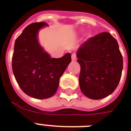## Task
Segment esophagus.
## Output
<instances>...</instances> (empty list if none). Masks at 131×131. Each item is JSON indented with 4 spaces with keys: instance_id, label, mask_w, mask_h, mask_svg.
I'll return each mask as SVG.
<instances>
[{
    "instance_id": "1",
    "label": "esophagus",
    "mask_w": 131,
    "mask_h": 131,
    "mask_svg": "<svg viewBox=\"0 0 131 131\" xmlns=\"http://www.w3.org/2000/svg\"><path fill=\"white\" fill-rule=\"evenodd\" d=\"M71 58H72V60H73V61H75L76 60H77V56H76V53H72Z\"/></svg>"
}]
</instances>
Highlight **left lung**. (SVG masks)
<instances>
[{
	"label": "left lung",
	"mask_w": 131,
	"mask_h": 131,
	"mask_svg": "<svg viewBox=\"0 0 131 131\" xmlns=\"http://www.w3.org/2000/svg\"><path fill=\"white\" fill-rule=\"evenodd\" d=\"M80 71L79 82L84 95L101 99L116 90L123 69V59L118 42L109 32L89 38L77 53Z\"/></svg>",
	"instance_id": "8db88e82"
}]
</instances>
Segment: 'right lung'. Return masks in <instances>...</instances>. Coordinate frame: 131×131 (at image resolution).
Segmentation results:
<instances>
[{
  "label": "right lung",
  "mask_w": 131,
  "mask_h": 131,
  "mask_svg": "<svg viewBox=\"0 0 131 131\" xmlns=\"http://www.w3.org/2000/svg\"><path fill=\"white\" fill-rule=\"evenodd\" d=\"M45 22H35L24 28L16 39L12 69L22 91L31 97L44 99L57 91L60 78L71 62V53L51 58L39 45L37 35Z\"/></svg>",
  "instance_id": "add662e5"
}]
</instances>
